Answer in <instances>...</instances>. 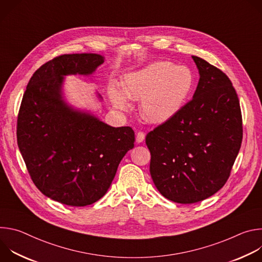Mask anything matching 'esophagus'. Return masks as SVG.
Instances as JSON below:
<instances>
[{
	"instance_id": "34e87169",
	"label": "esophagus",
	"mask_w": 262,
	"mask_h": 262,
	"mask_svg": "<svg viewBox=\"0 0 262 262\" xmlns=\"http://www.w3.org/2000/svg\"><path fill=\"white\" fill-rule=\"evenodd\" d=\"M144 139H145V134L143 132H139L137 134V137H136V142L137 143H142L144 141Z\"/></svg>"
}]
</instances>
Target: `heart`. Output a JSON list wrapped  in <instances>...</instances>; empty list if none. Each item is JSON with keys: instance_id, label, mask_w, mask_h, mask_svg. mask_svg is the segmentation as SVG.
<instances>
[{"instance_id": "obj_1", "label": "heart", "mask_w": 262, "mask_h": 262, "mask_svg": "<svg viewBox=\"0 0 262 262\" xmlns=\"http://www.w3.org/2000/svg\"><path fill=\"white\" fill-rule=\"evenodd\" d=\"M193 84V73L188 67L156 61L125 74L122 91L127 98L140 99V114L145 120L164 123L178 113ZM123 94L117 87H110L111 101L117 108L127 110L128 102Z\"/></svg>"}]
</instances>
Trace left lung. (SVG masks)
Returning <instances> with one entry per match:
<instances>
[{"mask_svg":"<svg viewBox=\"0 0 262 262\" xmlns=\"http://www.w3.org/2000/svg\"><path fill=\"white\" fill-rule=\"evenodd\" d=\"M200 79L192 100L146 136L150 175L167 199L191 204L226 183L243 140L239 100L229 78L193 56Z\"/></svg>","mask_w":262,"mask_h":262,"instance_id":"left-lung-1","label":"left lung"}]
</instances>
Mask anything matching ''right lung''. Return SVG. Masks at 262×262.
Segmentation results:
<instances>
[{
  "label": "right lung",
  "mask_w": 262,
  "mask_h": 262,
  "mask_svg": "<svg viewBox=\"0 0 262 262\" xmlns=\"http://www.w3.org/2000/svg\"><path fill=\"white\" fill-rule=\"evenodd\" d=\"M102 63L97 54L50 60L30 79L18 112L17 145L31 179L43 195L70 206L99 200L134 148L132 127H112L62 99L63 76H87Z\"/></svg>",
  "instance_id": "obj_1"
}]
</instances>
